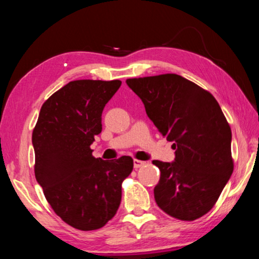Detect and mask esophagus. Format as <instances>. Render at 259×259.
I'll return each mask as SVG.
<instances>
[{"instance_id":"esophagus-1","label":"esophagus","mask_w":259,"mask_h":259,"mask_svg":"<svg viewBox=\"0 0 259 259\" xmlns=\"http://www.w3.org/2000/svg\"><path fill=\"white\" fill-rule=\"evenodd\" d=\"M144 164H145V162L144 161H140V160H134V166L136 169L140 168V166H143Z\"/></svg>"}]
</instances>
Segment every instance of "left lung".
<instances>
[{
    "instance_id": "obj_1",
    "label": "left lung",
    "mask_w": 259,
    "mask_h": 259,
    "mask_svg": "<svg viewBox=\"0 0 259 259\" xmlns=\"http://www.w3.org/2000/svg\"><path fill=\"white\" fill-rule=\"evenodd\" d=\"M147 116L174 142V162L154 160L161 171L155 202L181 221H195L211 209L233 172L232 131L209 91L177 74L128 78Z\"/></svg>"
}]
</instances>
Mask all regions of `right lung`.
Masks as SVG:
<instances>
[{
	"label": "right lung",
	"mask_w": 259,
	"mask_h": 259,
	"mask_svg": "<svg viewBox=\"0 0 259 259\" xmlns=\"http://www.w3.org/2000/svg\"><path fill=\"white\" fill-rule=\"evenodd\" d=\"M121 81L76 80L42 105L32 143L35 177L54 211L74 229L93 231L115 216L130 156L105 161L90 145L102 133V113Z\"/></svg>",
	"instance_id": "add662e5"
}]
</instances>
